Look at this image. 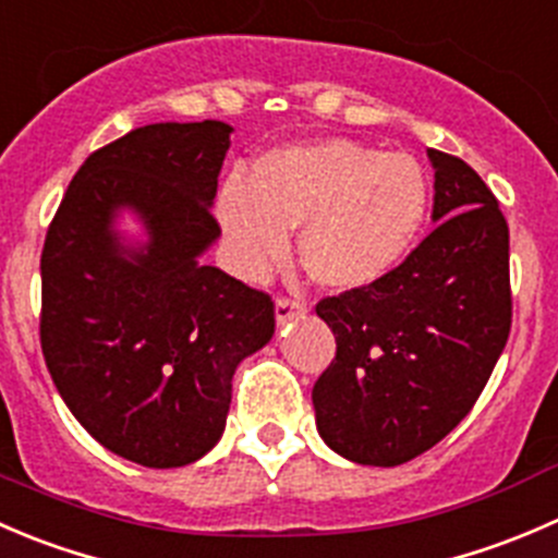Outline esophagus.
I'll return each instance as SVG.
<instances>
[{
  "label": "esophagus",
  "instance_id": "34e87169",
  "mask_svg": "<svg viewBox=\"0 0 558 558\" xmlns=\"http://www.w3.org/2000/svg\"><path fill=\"white\" fill-rule=\"evenodd\" d=\"M303 314H306V303H303L301 298H284V295L277 298V323L279 325L303 317Z\"/></svg>",
  "mask_w": 558,
  "mask_h": 558
}]
</instances>
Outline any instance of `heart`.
I'll list each match as a JSON object with an SVG mask.
<instances>
[{
    "label": "heart",
    "instance_id": "b5f03b06",
    "mask_svg": "<svg viewBox=\"0 0 558 558\" xmlns=\"http://www.w3.org/2000/svg\"><path fill=\"white\" fill-rule=\"evenodd\" d=\"M428 206L426 170L410 154L328 137L268 151L250 181H225L217 214L250 277L284 260L301 230L303 271L330 290H361L410 257Z\"/></svg>",
    "mask_w": 558,
    "mask_h": 558
}]
</instances>
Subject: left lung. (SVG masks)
Masks as SVG:
<instances>
[{
	"label": "left lung",
	"instance_id": "8db88e82",
	"mask_svg": "<svg viewBox=\"0 0 558 558\" xmlns=\"http://www.w3.org/2000/svg\"><path fill=\"white\" fill-rule=\"evenodd\" d=\"M437 228L374 284L323 298L336 357L314 383L317 432L366 466L432 450L469 415L512 323L510 230L464 159L428 148Z\"/></svg>",
	"mask_w": 558,
	"mask_h": 558
}]
</instances>
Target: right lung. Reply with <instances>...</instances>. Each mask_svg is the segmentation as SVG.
<instances>
[{
  "mask_svg": "<svg viewBox=\"0 0 558 558\" xmlns=\"http://www.w3.org/2000/svg\"><path fill=\"white\" fill-rule=\"evenodd\" d=\"M233 126L165 121L97 148L70 181L43 246L40 344L75 421L110 453L173 469L228 421L233 374L274 336V301L201 255ZM132 210L147 230L124 245Z\"/></svg>",
  "mask_w": 558,
  "mask_h": 558,
  "instance_id": "add662e5",
  "label": "right lung"
}]
</instances>
